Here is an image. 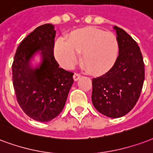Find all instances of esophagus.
<instances>
[{
	"instance_id": "obj_1",
	"label": "esophagus",
	"mask_w": 153,
	"mask_h": 153,
	"mask_svg": "<svg viewBox=\"0 0 153 153\" xmlns=\"http://www.w3.org/2000/svg\"><path fill=\"white\" fill-rule=\"evenodd\" d=\"M81 76L80 75V74H78V73H75V74L73 75V79H74V81H78L80 78H81Z\"/></svg>"
}]
</instances>
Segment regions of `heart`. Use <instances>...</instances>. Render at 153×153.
<instances>
[{
    "label": "heart",
    "mask_w": 153,
    "mask_h": 153,
    "mask_svg": "<svg viewBox=\"0 0 153 153\" xmlns=\"http://www.w3.org/2000/svg\"><path fill=\"white\" fill-rule=\"evenodd\" d=\"M94 75H102L113 68L118 59L119 42L112 32L96 27H85L72 32L68 41L60 38L53 47L54 58L60 66L72 68L80 60Z\"/></svg>",
    "instance_id": "heart-1"
}]
</instances>
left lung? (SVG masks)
Segmentation results:
<instances>
[{
  "label": "left lung",
  "mask_w": 153,
  "mask_h": 153,
  "mask_svg": "<svg viewBox=\"0 0 153 153\" xmlns=\"http://www.w3.org/2000/svg\"><path fill=\"white\" fill-rule=\"evenodd\" d=\"M119 42V54L109 72L92 80L94 108L111 118L123 117L139 100L144 81V63L136 41L123 29L113 27Z\"/></svg>",
  "instance_id": "8db88e82"
}]
</instances>
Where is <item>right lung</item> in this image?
Here are the masks:
<instances>
[{"mask_svg":"<svg viewBox=\"0 0 153 153\" xmlns=\"http://www.w3.org/2000/svg\"><path fill=\"white\" fill-rule=\"evenodd\" d=\"M54 26H39L20 43L12 64L13 85L18 102L29 117L47 122L63 111L73 73L59 67L53 57ZM40 54L41 60H32Z\"/></svg>","mask_w":153,"mask_h":153,"instance_id":"right-lung-1","label":"right lung"}]
</instances>
